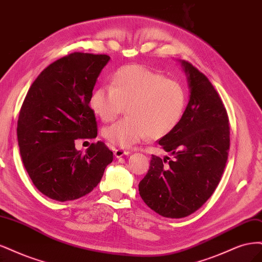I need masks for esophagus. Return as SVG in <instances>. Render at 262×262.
Segmentation results:
<instances>
[{
  "mask_svg": "<svg viewBox=\"0 0 262 262\" xmlns=\"http://www.w3.org/2000/svg\"><path fill=\"white\" fill-rule=\"evenodd\" d=\"M114 150V156H115V158H122L123 156H128L130 152L129 151H126V150H122V149H113Z\"/></svg>",
  "mask_w": 262,
  "mask_h": 262,
  "instance_id": "34e87169",
  "label": "esophagus"
}]
</instances>
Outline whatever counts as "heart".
Here are the masks:
<instances>
[{"label": "heart", "instance_id": "1", "mask_svg": "<svg viewBox=\"0 0 262 262\" xmlns=\"http://www.w3.org/2000/svg\"><path fill=\"white\" fill-rule=\"evenodd\" d=\"M186 104L187 92L181 82L141 65L122 67L110 87L96 88L89 98L91 111L103 122L113 121L126 107L127 116L102 130L107 142L123 149L148 136H167L180 124Z\"/></svg>", "mask_w": 262, "mask_h": 262}]
</instances>
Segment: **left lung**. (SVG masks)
Masks as SVG:
<instances>
[{"label": "left lung", "mask_w": 262, "mask_h": 262, "mask_svg": "<svg viewBox=\"0 0 262 262\" xmlns=\"http://www.w3.org/2000/svg\"><path fill=\"white\" fill-rule=\"evenodd\" d=\"M179 62L187 77L189 100L177 127L159 140L173 158L152 156L138 186L150 209L171 219L193 213L211 197L230 149L229 119L222 100L204 74L186 61Z\"/></svg>", "instance_id": "left-lung-1"}]
</instances>
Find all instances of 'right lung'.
<instances>
[{"label":"right lung","mask_w":262,"mask_h":262,"mask_svg":"<svg viewBox=\"0 0 262 262\" xmlns=\"http://www.w3.org/2000/svg\"><path fill=\"white\" fill-rule=\"evenodd\" d=\"M108 61L105 54L64 56L41 72L24 100L17 123L20 157L33 185L49 198L87 195L113 161L102 141L91 143L85 154L75 148L76 139L98 135L89 98Z\"/></svg>","instance_id":"right-lung-1"}]
</instances>
